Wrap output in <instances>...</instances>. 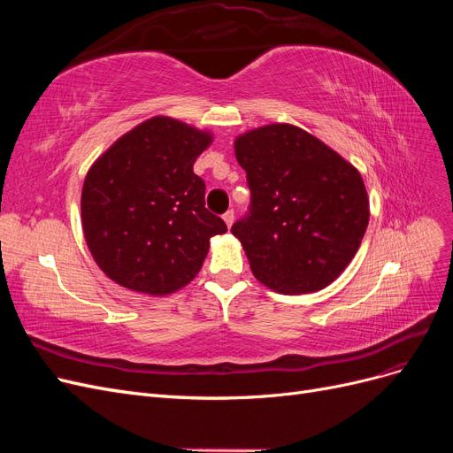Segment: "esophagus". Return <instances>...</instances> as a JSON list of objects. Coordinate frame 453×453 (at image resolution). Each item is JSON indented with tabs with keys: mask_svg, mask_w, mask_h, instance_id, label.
<instances>
[{
	"mask_svg": "<svg viewBox=\"0 0 453 453\" xmlns=\"http://www.w3.org/2000/svg\"><path fill=\"white\" fill-rule=\"evenodd\" d=\"M223 221H225V223H226V226L230 228V226H232V223H234V211L228 210V211L223 215Z\"/></svg>",
	"mask_w": 453,
	"mask_h": 453,
	"instance_id": "esophagus-1",
	"label": "esophagus"
}]
</instances>
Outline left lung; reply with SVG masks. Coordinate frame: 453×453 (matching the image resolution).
Wrapping results in <instances>:
<instances>
[{
	"instance_id": "obj_1",
	"label": "left lung",
	"mask_w": 453,
	"mask_h": 453,
	"mask_svg": "<svg viewBox=\"0 0 453 453\" xmlns=\"http://www.w3.org/2000/svg\"><path fill=\"white\" fill-rule=\"evenodd\" d=\"M248 217L232 225L253 276L281 295L331 285L357 253L368 196L357 168L306 130L276 122L238 135Z\"/></svg>"
}]
</instances>
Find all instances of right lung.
I'll return each mask as SVG.
<instances>
[{"mask_svg":"<svg viewBox=\"0 0 453 453\" xmlns=\"http://www.w3.org/2000/svg\"><path fill=\"white\" fill-rule=\"evenodd\" d=\"M213 135L170 117L132 128L96 160L81 193V223L105 276L130 291L164 296L196 278L210 240L225 234L205 210L195 160Z\"/></svg>","mask_w":453,"mask_h":453,"instance_id":"obj_1","label":"right lung"}]
</instances>
